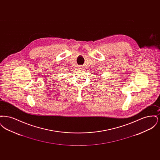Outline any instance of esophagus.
<instances>
[{
  "instance_id": "esophagus-1",
  "label": "esophagus",
  "mask_w": 160,
  "mask_h": 160,
  "mask_svg": "<svg viewBox=\"0 0 160 160\" xmlns=\"http://www.w3.org/2000/svg\"><path fill=\"white\" fill-rule=\"evenodd\" d=\"M83 68H82V67H80V69H82Z\"/></svg>"
}]
</instances>
